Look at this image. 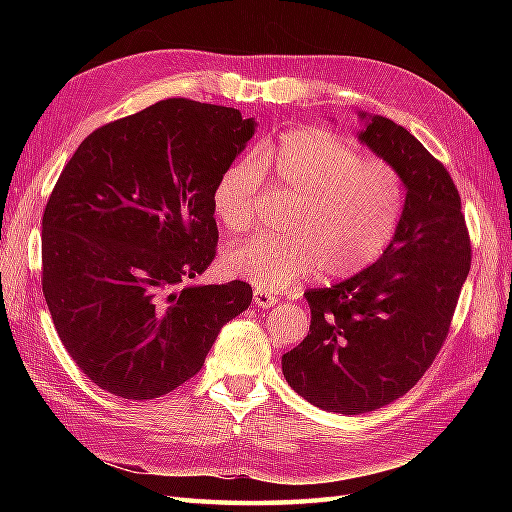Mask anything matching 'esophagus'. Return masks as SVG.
Here are the masks:
<instances>
[{
    "mask_svg": "<svg viewBox=\"0 0 512 512\" xmlns=\"http://www.w3.org/2000/svg\"><path fill=\"white\" fill-rule=\"evenodd\" d=\"M253 301H255V306L257 308H270V306H275V303L279 301L275 295H270L268 290H262V288H255V292H253Z\"/></svg>",
    "mask_w": 512,
    "mask_h": 512,
    "instance_id": "34e87169",
    "label": "esophagus"
}]
</instances>
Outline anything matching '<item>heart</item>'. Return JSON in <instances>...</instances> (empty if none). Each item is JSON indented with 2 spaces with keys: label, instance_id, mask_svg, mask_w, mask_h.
Here are the masks:
<instances>
[{
  "label": "heart",
  "instance_id": "obj_1",
  "mask_svg": "<svg viewBox=\"0 0 512 512\" xmlns=\"http://www.w3.org/2000/svg\"><path fill=\"white\" fill-rule=\"evenodd\" d=\"M297 198L286 237H253L228 250V273L262 290H286L319 268L347 279L383 257L405 213V182L389 160L363 156L328 129L297 127L257 158L235 160L213 189L228 233H246L264 176Z\"/></svg>",
  "mask_w": 512,
  "mask_h": 512
}]
</instances>
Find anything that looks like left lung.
Here are the masks:
<instances>
[{
  "instance_id": "1",
  "label": "left lung",
  "mask_w": 512,
  "mask_h": 512,
  "mask_svg": "<svg viewBox=\"0 0 512 512\" xmlns=\"http://www.w3.org/2000/svg\"><path fill=\"white\" fill-rule=\"evenodd\" d=\"M358 138L400 171L405 213L376 264L303 295L310 332L281 358L299 396L345 416L385 407L418 383L447 341L471 270L462 200L442 162L385 116H369Z\"/></svg>"
}]
</instances>
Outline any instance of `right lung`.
Masks as SVG:
<instances>
[{"label": "right lung", "mask_w": 512, "mask_h": 512, "mask_svg": "<svg viewBox=\"0 0 512 512\" xmlns=\"http://www.w3.org/2000/svg\"><path fill=\"white\" fill-rule=\"evenodd\" d=\"M253 132L235 107L167 99L94 129L63 167L41 220V288L94 385L169 394L250 306L246 281H187L213 262L215 182Z\"/></svg>", "instance_id": "1"}]
</instances>
